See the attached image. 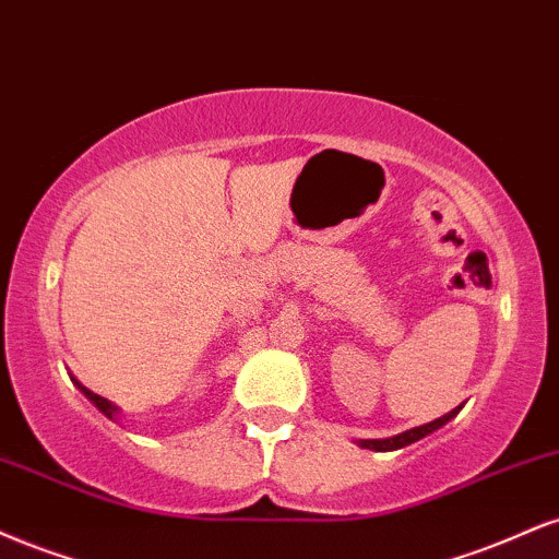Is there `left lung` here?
Returning a JSON list of instances; mask_svg holds the SVG:
<instances>
[{
  "mask_svg": "<svg viewBox=\"0 0 559 559\" xmlns=\"http://www.w3.org/2000/svg\"><path fill=\"white\" fill-rule=\"evenodd\" d=\"M459 412H461V406H459V408H453V412H448L445 416H440V419L429 421V425H421V427L406 429V432H401V435H395V437H385V440H359V445H361V448H369V450H378V453H385V450H399V448H406V445H412V442L421 440V437L432 435L435 429L445 427L448 421L453 419V416L459 414Z\"/></svg>",
  "mask_w": 559,
  "mask_h": 559,
  "instance_id": "obj_1",
  "label": "left lung"
}]
</instances>
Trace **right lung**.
<instances>
[{
    "label": "right lung",
    "mask_w": 559,
    "mask_h": 559,
    "mask_svg": "<svg viewBox=\"0 0 559 559\" xmlns=\"http://www.w3.org/2000/svg\"><path fill=\"white\" fill-rule=\"evenodd\" d=\"M75 385H78L80 390H83V393H85V399H87V401H91V403H93V406H96V408H98V412H100V414H104V416H109V419H114V416H117V414H119V408H117V406H114V403H111L109 399H104V395L93 393V390H87L85 385H80V382H78V380H75Z\"/></svg>",
    "instance_id": "right-lung-1"
}]
</instances>
